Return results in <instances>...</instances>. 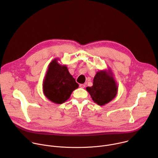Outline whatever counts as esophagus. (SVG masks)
<instances>
[{
  "label": "esophagus",
  "mask_w": 158,
  "mask_h": 158,
  "mask_svg": "<svg viewBox=\"0 0 158 158\" xmlns=\"http://www.w3.org/2000/svg\"><path fill=\"white\" fill-rule=\"evenodd\" d=\"M79 87H80L81 88H84V87H85V84H81L79 85Z\"/></svg>",
  "instance_id": "esophagus-1"
}]
</instances>
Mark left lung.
I'll return each mask as SVG.
<instances>
[{"label": "left lung", "mask_w": 158, "mask_h": 158, "mask_svg": "<svg viewBox=\"0 0 158 158\" xmlns=\"http://www.w3.org/2000/svg\"><path fill=\"white\" fill-rule=\"evenodd\" d=\"M86 90L95 103L104 106L116 96L118 86L109 68L98 71L94 77L93 85L87 87Z\"/></svg>", "instance_id": "1"}]
</instances>
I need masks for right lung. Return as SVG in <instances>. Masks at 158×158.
<instances>
[{
	"label": "right lung",
	"mask_w": 158,
	"mask_h": 158,
	"mask_svg": "<svg viewBox=\"0 0 158 158\" xmlns=\"http://www.w3.org/2000/svg\"><path fill=\"white\" fill-rule=\"evenodd\" d=\"M59 59H53L48 65L43 80V93L49 100L60 104L68 100L79 84L69 73L65 65L58 62Z\"/></svg>",
	"instance_id": "right-lung-1"
}]
</instances>
